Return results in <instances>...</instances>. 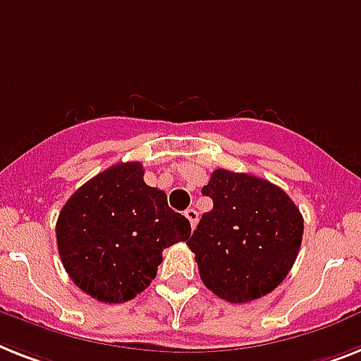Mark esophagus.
<instances>
[{
    "instance_id": "1",
    "label": "esophagus",
    "mask_w": 361,
    "mask_h": 361,
    "mask_svg": "<svg viewBox=\"0 0 361 361\" xmlns=\"http://www.w3.org/2000/svg\"><path fill=\"white\" fill-rule=\"evenodd\" d=\"M184 216H186V219L190 221L192 228H195V225H197V221H199L197 210H195V208H188L186 212H184Z\"/></svg>"
}]
</instances>
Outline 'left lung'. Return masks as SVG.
I'll return each mask as SVG.
<instances>
[{"instance_id": "1", "label": "left lung", "mask_w": 361, "mask_h": 361, "mask_svg": "<svg viewBox=\"0 0 361 361\" xmlns=\"http://www.w3.org/2000/svg\"><path fill=\"white\" fill-rule=\"evenodd\" d=\"M202 195L214 201L186 241L208 290L228 302L271 293L299 255L305 221L288 193L249 173L216 169Z\"/></svg>"}]
</instances>
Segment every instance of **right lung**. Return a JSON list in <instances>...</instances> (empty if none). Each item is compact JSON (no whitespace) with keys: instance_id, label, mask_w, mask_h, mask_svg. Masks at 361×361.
I'll return each instance as SVG.
<instances>
[{"instance_id":"right-lung-1","label":"right lung","mask_w":361,"mask_h":361,"mask_svg":"<svg viewBox=\"0 0 361 361\" xmlns=\"http://www.w3.org/2000/svg\"><path fill=\"white\" fill-rule=\"evenodd\" d=\"M190 221L144 183L140 162L95 175L62 207L56 245L77 288L101 302H125L151 284L166 247L190 238Z\"/></svg>"}]
</instances>
